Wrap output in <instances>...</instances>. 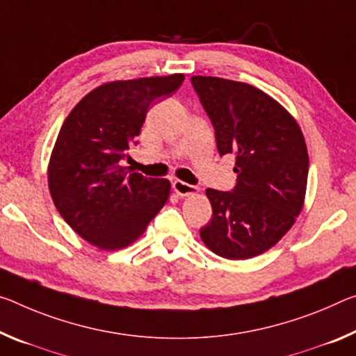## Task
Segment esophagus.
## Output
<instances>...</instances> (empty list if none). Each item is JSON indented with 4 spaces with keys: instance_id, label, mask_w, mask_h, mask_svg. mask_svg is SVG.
Returning <instances> with one entry per match:
<instances>
[{
    "instance_id": "1",
    "label": "esophagus",
    "mask_w": 356,
    "mask_h": 356,
    "mask_svg": "<svg viewBox=\"0 0 356 356\" xmlns=\"http://www.w3.org/2000/svg\"><path fill=\"white\" fill-rule=\"evenodd\" d=\"M172 188L179 196H191V195H196L200 191L198 187L190 185L187 182H182V180H176V182H172Z\"/></svg>"
}]
</instances>
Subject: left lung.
I'll list each match as a JSON object with an SVG mask.
<instances>
[{
  "label": "left lung",
  "instance_id": "obj_1",
  "mask_svg": "<svg viewBox=\"0 0 356 356\" xmlns=\"http://www.w3.org/2000/svg\"><path fill=\"white\" fill-rule=\"evenodd\" d=\"M216 129L220 155H234L231 191L207 188L212 218L200 229L216 255L247 259L277 244L300 216L309 155L302 131L285 107L249 83L193 76Z\"/></svg>",
  "mask_w": 356,
  "mask_h": 356
}]
</instances>
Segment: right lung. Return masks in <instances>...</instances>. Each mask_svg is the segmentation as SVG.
Wrapping results in <instances>:
<instances>
[{"label": "right lung", "instance_id": "obj_1", "mask_svg": "<svg viewBox=\"0 0 356 356\" xmlns=\"http://www.w3.org/2000/svg\"><path fill=\"white\" fill-rule=\"evenodd\" d=\"M184 79L171 74L103 83L63 122L47 169L50 195L65 222L101 250L131 244L166 204L168 179L144 177L120 163L149 107L156 98L171 97Z\"/></svg>", "mask_w": 356, "mask_h": 356}]
</instances>
